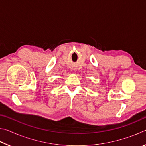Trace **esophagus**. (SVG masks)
I'll return each mask as SVG.
<instances>
[{"instance_id": "esophagus-1", "label": "esophagus", "mask_w": 146, "mask_h": 146, "mask_svg": "<svg viewBox=\"0 0 146 146\" xmlns=\"http://www.w3.org/2000/svg\"><path fill=\"white\" fill-rule=\"evenodd\" d=\"M73 70L74 71H76V68H73Z\"/></svg>"}]
</instances>
